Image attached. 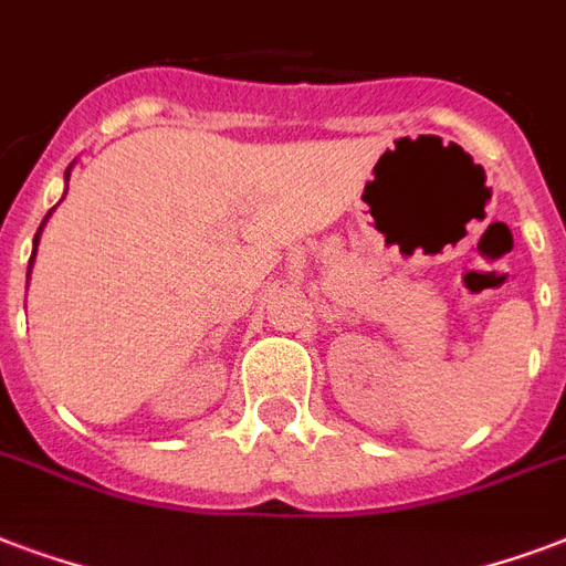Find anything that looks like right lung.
<instances>
[{"label": "right lung", "mask_w": 566, "mask_h": 566, "mask_svg": "<svg viewBox=\"0 0 566 566\" xmlns=\"http://www.w3.org/2000/svg\"><path fill=\"white\" fill-rule=\"evenodd\" d=\"M44 227V223H41ZM38 235H41V229H38ZM38 235H35V248H38ZM32 259H35V253H32Z\"/></svg>", "instance_id": "add662e5"}]
</instances>
